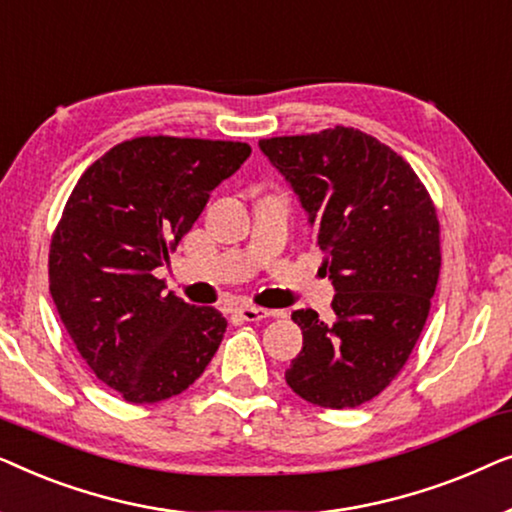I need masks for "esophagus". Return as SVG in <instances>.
Returning <instances> with one entry per match:
<instances>
[{"instance_id":"esophagus-1","label":"esophagus","mask_w":512,"mask_h":512,"mask_svg":"<svg viewBox=\"0 0 512 512\" xmlns=\"http://www.w3.org/2000/svg\"><path fill=\"white\" fill-rule=\"evenodd\" d=\"M235 314L242 321H261V319L270 317V314H275V312L263 310V307H254V305H240V307H235Z\"/></svg>"}]
</instances>
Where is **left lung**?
Instances as JSON below:
<instances>
[{
  "label": "left lung",
  "instance_id": "left-lung-1",
  "mask_svg": "<svg viewBox=\"0 0 512 512\" xmlns=\"http://www.w3.org/2000/svg\"><path fill=\"white\" fill-rule=\"evenodd\" d=\"M258 149L305 209L333 321L314 310L291 319L303 349L286 384L321 408H356L394 380L422 335L440 275V226L405 160L354 128L261 139Z\"/></svg>",
  "mask_w": 512,
  "mask_h": 512
}]
</instances>
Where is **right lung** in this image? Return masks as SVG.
Here are the masks:
<instances>
[{
  "label": "right lung",
  "mask_w": 512,
  "mask_h": 512,
  "mask_svg": "<svg viewBox=\"0 0 512 512\" xmlns=\"http://www.w3.org/2000/svg\"><path fill=\"white\" fill-rule=\"evenodd\" d=\"M251 146L137 137L81 174L48 256L51 296L97 380L128 403H158L205 373L228 321L153 275Z\"/></svg>",
  "instance_id": "1"
}]
</instances>
